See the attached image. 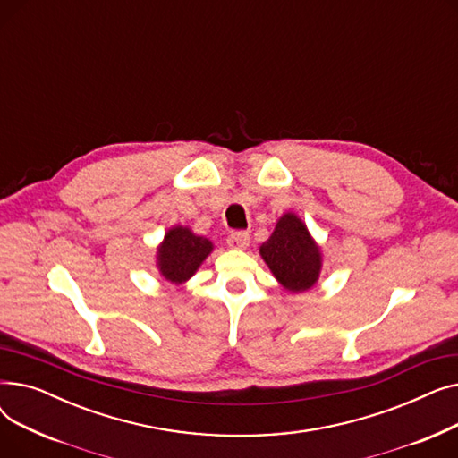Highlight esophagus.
I'll return each instance as SVG.
<instances>
[{
	"instance_id": "34e87169",
	"label": "esophagus",
	"mask_w": 458,
	"mask_h": 458,
	"mask_svg": "<svg viewBox=\"0 0 458 458\" xmlns=\"http://www.w3.org/2000/svg\"><path fill=\"white\" fill-rule=\"evenodd\" d=\"M249 243H250V235H249L247 232H243V230L232 232V233L228 235V245H230L232 249H247Z\"/></svg>"
}]
</instances>
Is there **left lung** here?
I'll list each match as a JSON object with an SVG mask.
<instances>
[{
    "mask_svg": "<svg viewBox=\"0 0 458 458\" xmlns=\"http://www.w3.org/2000/svg\"><path fill=\"white\" fill-rule=\"evenodd\" d=\"M259 254L275 278L293 293L310 290L319 278V247L295 213L280 216L271 237L259 247Z\"/></svg>",
    "mask_w": 458,
    "mask_h": 458,
    "instance_id": "8db88e82",
    "label": "left lung"
}]
</instances>
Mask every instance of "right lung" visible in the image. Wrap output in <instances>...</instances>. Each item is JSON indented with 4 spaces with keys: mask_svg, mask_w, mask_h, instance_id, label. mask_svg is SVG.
Instances as JSON below:
<instances>
[{
    "mask_svg": "<svg viewBox=\"0 0 458 458\" xmlns=\"http://www.w3.org/2000/svg\"><path fill=\"white\" fill-rule=\"evenodd\" d=\"M213 250L209 239L195 235L189 228L174 226L166 232L157 249V269L173 284L189 280Z\"/></svg>",
    "mask_w": 458,
    "mask_h": 458,
    "instance_id": "1",
    "label": "right lung"
}]
</instances>
